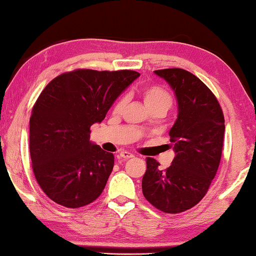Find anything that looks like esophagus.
Wrapping results in <instances>:
<instances>
[{
    "instance_id": "obj_1",
    "label": "esophagus",
    "mask_w": 256,
    "mask_h": 256,
    "mask_svg": "<svg viewBox=\"0 0 256 256\" xmlns=\"http://www.w3.org/2000/svg\"><path fill=\"white\" fill-rule=\"evenodd\" d=\"M120 157L122 159H130V158H133L134 156L132 154L128 152V151H122V152L120 154Z\"/></svg>"
}]
</instances>
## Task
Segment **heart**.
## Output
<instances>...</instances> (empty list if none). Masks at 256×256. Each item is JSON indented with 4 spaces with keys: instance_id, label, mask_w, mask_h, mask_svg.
<instances>
[{
    "instance_id": "heart-1",
    "label": "heart",
    "mask_w": 256,
    "mask_h": 256,
    "mask_svg": "<svg viewBox=\"0 0 256 256\" xmlns=\"http://www.w3.org/2000/svg\"><path fill=\"white\" fill-rule=\"evenodd\" d=\"M141 97L146 107L148 108L150 112L162 110L164 112H166L172 105V94L168 92L166 89L158 84H151L144 86V88L141 90ZM125 104H126L125 98H120L118 100L115 102L114 108H112V112H114V114H120L124 108Z\"/></svg>"
}]
</instances>
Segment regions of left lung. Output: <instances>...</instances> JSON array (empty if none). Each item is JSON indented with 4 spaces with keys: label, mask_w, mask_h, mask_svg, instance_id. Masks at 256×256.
Returning <instances> with one entry per match:
<instances>
[{
    "label": "left lung",
    "mask_w": 256,
    "mask_h": 256,
    "mask_svg": "<svg viewBox=\"0 0 256 256\" xmlns=\"http://www.w3.org/2000/svg\"><path fill=\"white\" fill-rule=\"evenodd\" d=\"M154 73L175 92L178 115L170 131L175 158L164 170L146 158L142 193L164 214H180L200 202L209 190L222 159L224 118L214 92L183 68H164Z\"/></svg>",
    "instance_id": "1"
}]
</instances>
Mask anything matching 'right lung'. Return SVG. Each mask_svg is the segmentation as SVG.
<instances>
[{
    "mask_svg": "<svg viewBox=\"0 0 256 256\" xmlns=\"http://www.w3.org/2000/svg\"><path fill=\"white\" fill-rule=\"evenodd\" d=\"M140 73L78 68L54 78L34 102L29 122L34 175L52 201L71 209L105 188L114 154L90 142V126Z\"/></svg>",
    "mask_w": 256,
    "mask_h": 256,
    "instance_id": "obj_1",
    "label": "right lung"
}]
</instances>
